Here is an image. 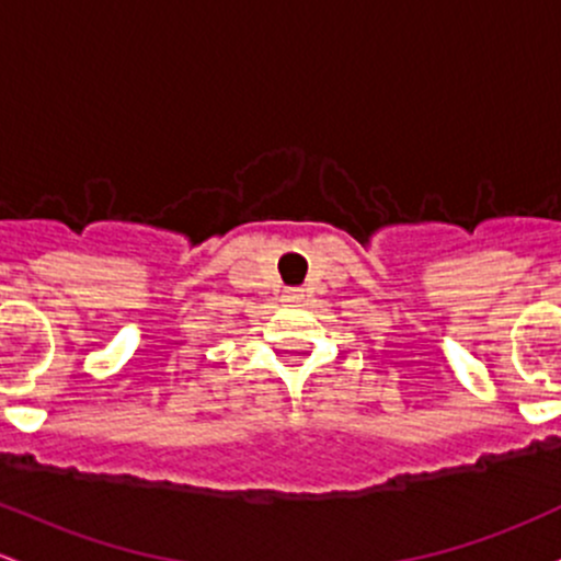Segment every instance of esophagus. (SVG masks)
<instances>
[{
    "label": "esophagus",
    "instance_id": "obj_1",
    "mask_svg": "<svg viewBox=\"0 0 561 561\" xmlns=\"http://www.w3.org/2000/svg\"><path fill=\"white\" fill-rule=\"evenodd\" d=\"M286 299H288V302H294V299H299V291H297V288H288V291H286Z\"/></svg>",
    "mask_w": 561,
    "mask_h": 561
}]
</instances>
